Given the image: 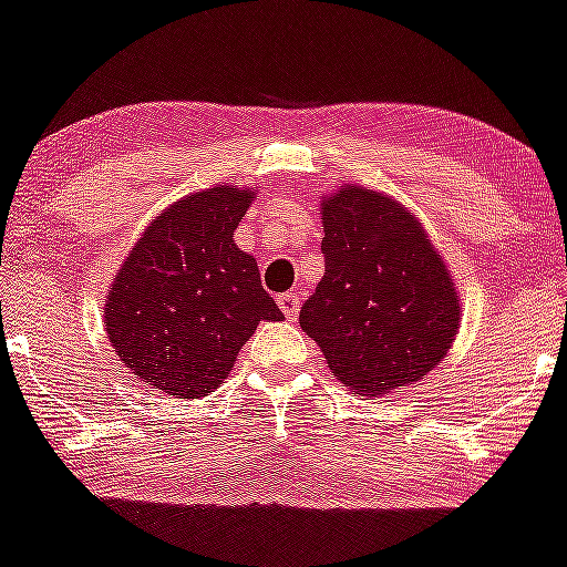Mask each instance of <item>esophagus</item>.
Wrapping results in <instances>:
<instances>
[{
    "mask_svg": "<svg viewBox=\"0 0 567 567\" xmlns=\"http://www.w3.org/2000/svg\"><path fill=\"white\" fill-rule=\"evenodd\" d=\"M298 306H301V296H298V292H282V296H279V309H282V313L290 322L296 319Z\"/></svg>",
    "mask_w": 567,
    "mask_h": 567,
    "instance_id": "34e87169",
    "label": "esophagus"
}]
</instances>
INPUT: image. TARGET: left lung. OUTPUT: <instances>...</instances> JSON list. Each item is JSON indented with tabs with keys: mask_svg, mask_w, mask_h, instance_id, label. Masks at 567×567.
I'll return each mask as SVG.
<instances>
[{
	"mask_svg": "<svg viewBox=\"0 0 567 567\" xmlns=\"http://www.w3.org/2000/svg\"><path fill=\"white\" fill-rule=\"evenodd\" d=\"M324 277L301 306L303 332L343 385H409L446 357L460 324L454 282L425 229L391 197L343 187L322 200Z\"/></svg>",
	"mask_w": 567,
	"mask_h": 567,
	"instance_id": "1",
	"label": "left lung"
}]
</instances>
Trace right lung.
I'll list each match as a JSON object with an SVG mask.
<instances>
[{
    "instance_id": "right-lung-1",
    "label": "right lung",
    "mask_w": 567,
    "mask_h": 567,
    "mask_svg": "<svg viewBox=\"0 0 567 567\" xmlns=\"http://www.w3.org/2000/svg\"><path fill=\"white\" fill-rule=\"evenodd\" d=\"M250 189H203L153 218L115 277L105 330L147 385L200 399L229 378L258 322L282 311L254 256L235 245Z\"/></svg>"
}]
</instances>
